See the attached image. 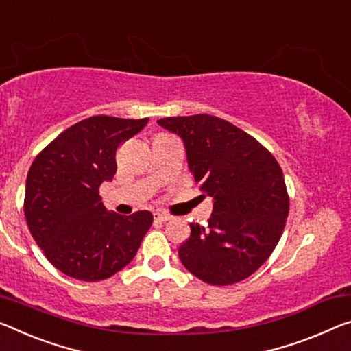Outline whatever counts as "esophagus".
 <instances>
[{
    "instance_id": "esophagus-1",
    "label": "esophagus",
    "mask_w": 351,
    "mask_h": 351,
    "mask_svg": "<svg viewBox=\"0 0 351 351\" xmlns=\"http://www.w3.org/2000/svg\"><path fill=\"white\" fill-rule=\"evenodd\" d=\"M154 219L157 221V223H166V221H169V219H171V217H169V215H165V213L155 212V213H154Z\"/></svg>"
}]
</instances>
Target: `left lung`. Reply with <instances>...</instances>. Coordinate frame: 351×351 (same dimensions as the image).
<instances>
[{
    "instance_id": "left-lung-1",
    "label": "left lung",
    "mask_w": 351,
    "mask_h": 351,
    "mask_svg": "<svg viewBox=\"0 0 351 351\" xmlns=\"http://www.w3.org/2000/svg\"><path fill=\"white\" fill-rule=\"evenodd\" d=\"M179 136L188 168L213 199L207 226L191 223L179 247L188 271L213 285L235 284L257 271L276 247L289 215V194L276 158L230 122L208 114L165 117Z\"/></svg>"
}]
</instances>
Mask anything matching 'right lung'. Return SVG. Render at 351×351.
<instances>
[{"mask_svg":"<svg viewBox=\"0 0 351 351\" xmlns=\"http://www.w3.org/2000/svg\"><path fill=\"white\" fill-rule=\"evenodd\" d=\"M149 119L94 116L64 130L32 161L25 218L36 243L59 271L101 281L136 256L154 217H123L105 208L99 188L116 174V150Z\"/></svg>","mask_w":351,"mask_h":351,"instance_id":"add662e5","label":"right lung"}]
</instances>
